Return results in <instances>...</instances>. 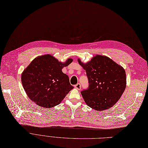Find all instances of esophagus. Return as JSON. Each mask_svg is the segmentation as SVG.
Instances as JSON below:
<instances>
[{"instance_id":"esophagus-1","label":"esophagus","mask_w":148,"mask_h":148,"mask_svg":"<svg viewBox=\"0 0 148 148\" xmlns=\"http://www.w3.org/2000/svg\"><path fill=\"white\" fill-rule=\"evenodd\" d=\"M75 87L77 90H79L81 89V84H80L79 83H78V84H77L75 86Z\"/></svg>"}]
</instances>
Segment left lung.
Returning <instances> with one entry per match:
<instances>
[{"label": "left lung", "mask_w": 148, "mask_h": 148, "mask_svg": "<svg viewBox=\"0 0 148 148\" xmlns=\"http://www.w3.org/2000/svg\"><path fill=\"white\" fill-rule=\"evenodd\" d=\"M78 63L86 70L89 87L81 91L86 104L97 111L113 107L126 86L125 69L107 56L96 55L86 63Z\"/></svg>", "instance_id": "left-lung-1"}]
</instances>
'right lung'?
Wrapping results in <instances>:
<instances>
[{
    "mask_svg": "<svg viewBox=\"0 0 148 148\" xmlns=\"http://www.w3.org/2000/svg\"><path fill=\"white\" fill-rule=\"evenodd\" d=\"M73 59L64 62L46 54L34 59L22 73L23 87L29 99L38 106L52 108L61 103L73 88L69 76L62 72Z\"/></svg>",
    "mask_w": 148,
    "mask_h": 148,
    "instance_id": "1",
    "label": "right lung"
}]
</instances>
